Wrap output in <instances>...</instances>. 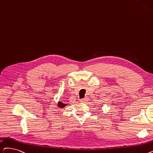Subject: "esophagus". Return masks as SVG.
Instances as JSON below:
<instances>
[{"mask_svg":"<svg viewBox=\"0 0 153 153\" xmlns=\"http://www.w3.org/2000/svg\"><path fill=\"white\" fill-rule=\"evenodd\" d=\"M88 101V99L87 98H84V99H81V102H86Z\"/></svg>","mask_w":153,"mask_h":153,"instance_id":"1","label":"esophagus"}]
</instances>
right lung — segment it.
Here are the masks:
<instances>
[{"label":"right lung","mask_w":153,"mask_h":153,"mask_svg":"<svg viewBox=\"0 0 153 153\" xmlns=\"http://www.w3.org/2000/svg\"><path fill=\"white\" fill-rule=\"evenodd\" d=\"M68 105V104H64L61 101H59L57 102V106L59 108H64L65 106H66Z\"/></svg>","instance_id":"add662e5"}]
</instances>
